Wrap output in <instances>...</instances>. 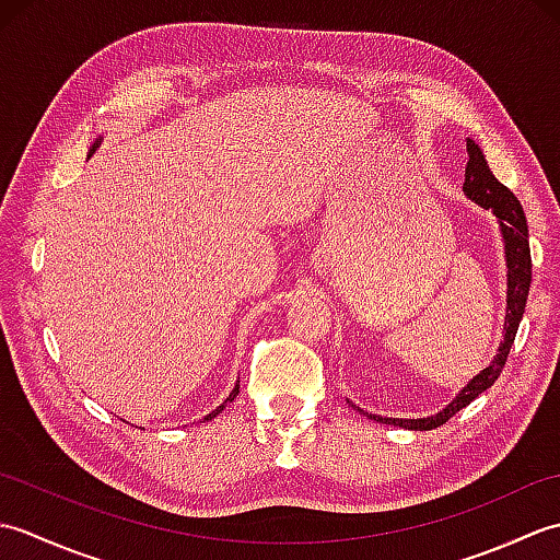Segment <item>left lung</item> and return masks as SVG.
<instances>
[{"instance_id": "1", "label": "left lung", "mask_w": 560, "mask_h": 560, "mask_svg": "<svg viewBox=\"0 0 560 560\" xmlns=\"http://www.w3.org/2000/svg\"><path fill=\"white\" fill-rule=\"evenodd\" d=\"M467 171H464V195H467L474 205H479L481 209H491L493 217L498 219V225H501V235L505 243V267H508V307H505V325H503V341L498 347V353L493 355V361L489 368H483L479 375H474L467 387L459 389V395L452 399L443 411H438L433 416H425V419H387V416H377V413H368L363 409L355 407L359 411L368 413L371 419L380 423H392L399 428H409V431H431V428L443 425L450 421L459 409L469 407V404L477 399L481 392L489 389L498 375H501L503 365L508 361L510 347H513L520 319L525 315V305H527V295H529V283H532V255H529V231H527V219L525 211H522V205L517 197L510 192L505 185L495 180V175L491 173L489 163L483 159V151L474 139H467Z\"/></svg>"}]
</instances>
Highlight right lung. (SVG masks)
Instances as JSON below:
<instances>
[{"label":"right lung","instance_id":"obj_1","mask_svg":"<svg viewBox=\"0 0 560 560\" xmlns=\"http://www.w3.org/2000/svg\"><path fill=\"white\" fill-rule=\"evenodd\" d=\"M98 144H101V137H98L96 141H93V147L89 149V156H93V151H96V149H98ZM237 392H241V380H237V383H235V387L231 389V395H229V397H225V401L221 404V407H217V409H213V411H211V413L207 416V419H205V421H211V419H213V416H219V413H221V411L225 409V404H231V401H233V399L237 397Z\"/></svg>","mask_w":560,"mask_h":560}]
</instances>
